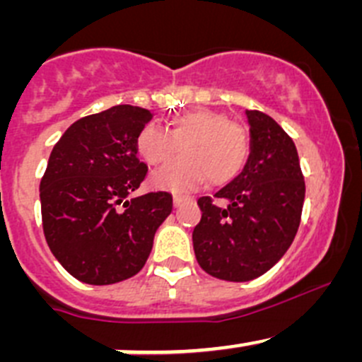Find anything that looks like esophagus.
<instances>
[{"mask_svg": "<svg viewBox=\"0 0 362 362\" xmlns=\"http://www.w3.org/2000/svg\"><path fill=\"white\" fill-rule=\"evenodd\" d=\"M182 203H184V196H180V194H175L173 196V204L175 206H182Z\"/></svg>", "mask_w": 362, "mask_h": 362, "instance_id": "esophagus-1", "label": "esophagus"}]
</instances>
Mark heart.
Here are the masks:
<instances>
[{
  "label": "heart",
  "mask_w": 362,
  "mask_h": 362,
  "mask_svg": "<svg viewBox=\"0 0 362 362\" xmlns=\"http://www.w3.org/2000/svg\"><path fill=\"white\" fill-rule=\"evenodd\" d=\"M184 156L156 171L152 184L168 191H191L208 178L211 185H226L245 168L250 145L245 129L224 113L189 110L170 120V131L148 122L136 136L138 154L158 166L178 154Z\"/></svg>",
  "instance_id": "heart-1"
}]
</instances>
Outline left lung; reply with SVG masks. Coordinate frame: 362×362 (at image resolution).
Instances as JSON below:
<instances>
[{"label":"left lung","instance_id":"left-lung-1","mask_svg":"<svg viewBox=\"0 0 362 362\" xmlns=\"http://www.w3.org/2000/svg\"><path fill=\"white\" fill-rule=\"evenodd\" d=\"M247 117L249 160L214 198L198 199L202 221L192 231L199 266L228 282H249L280 261L298 233L305 202L293 138L266 113L247 110Z\"/></svg>","mask_w":362,"mask_h":362}]
</instances>
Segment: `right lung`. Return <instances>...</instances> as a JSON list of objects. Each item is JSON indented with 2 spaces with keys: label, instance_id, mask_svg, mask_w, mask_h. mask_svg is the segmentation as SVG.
Instances as JSON below:
<instances>
[{
  "label": "right lung",
  "instance_id": "obj_1",
  "mask_svg": "<svg viewBox=\"0 0 362 362\" xmlns=\"http://www.w3.org/2000/svg\"><path fill=\"white\" fill-rule=\"evenodd\" d=\"M151 119L145 108L117 105L73 122L50 152L40 182L43 235L80 282L108 286L136 275L173 210L164 191L127 199L147 177L136 136Z\"/></svg>",
  "mask_w": 362,
  "mask_h": 362
}]
</instances>
